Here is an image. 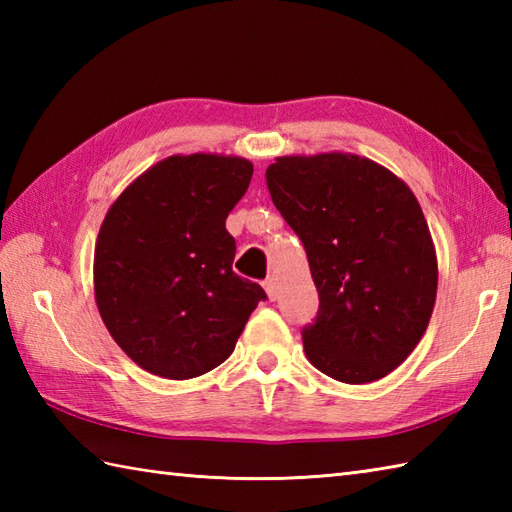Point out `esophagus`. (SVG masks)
Here are the masks:
<instances>
[{
  "mask_svg": "<svg viewBox=\"0 0 512 512\" xmlns=\"http://www.w3.org/2000/svg\"><path fill=\"white\" fill-rule=\"evenodd\" d=\"M264 290L268 292V299L275 301L277 299V286H275V279H266L264 281Z\"/></svg>",
  "mask_w": 512,
  "mask_h": 512,
  "instance_id": "1",
  "label": "esophagus"
}]
</instances>
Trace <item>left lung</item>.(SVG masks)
<instances>
[{
  "label": "left lung",
  "instance_id": "left-lung-1",
  "mask_svg": "<svg viewBox=\"0 0 512 512\" xmlns=\"http://www.w3.org/2000/svg\"><path fill=\"white\" fill-rule=\"evenodd\" d=\"M266 182L319 290L317 319L301 332L308 361L347 385L394 372L420 343L438 292L416 195L378 162L339 151L281 156Z\"/></svg>",
  "mask_w": 512,
  "mask_h": 512
}]
</instances>
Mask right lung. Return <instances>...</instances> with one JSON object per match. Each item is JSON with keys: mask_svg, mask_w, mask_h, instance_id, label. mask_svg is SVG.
<instances>
[{"mask_svg": "<svg viewBox=\"0 0 512 512\" xmlns=\"http://www.w3.org/2000/svg\"><path fill=\"white\" fill-rule=\"evenodd\" d=\"M250 178L246 158L169 156L107 211L94 248L96 306L118 347L149 374L211 372L266 299L262 286L233 273L226 231Z\"/></svg>", "mask_w": 512, "mask_h": 512, "instance_id": "add662e5", "label": "right lung"}]
</instances>
